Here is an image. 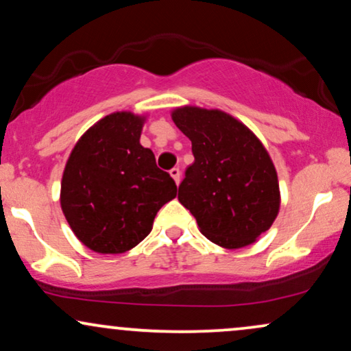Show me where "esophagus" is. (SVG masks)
Here are the masks:
<instances>
[{"label":"esophagus","instance_id":"esophagus-1","mask_svg":"<svg viewBox=\"0 0 351 351\" xmlns=\"http://www.w3.org/2000/svg\"><path fill=\"white\" fill-rule=\"evenodd\" d=\"M170 176L173 180H175V183L176 184H180V181H181V173H180V168H171L170 170Z\"/></svg>","mask_w":351,"mask_h":351}]
</instances>
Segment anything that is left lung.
I'll list each match as a JSON object with an SVG mask.
<instances>
[{
    "mask_svg": "<svg viewBox=\"0 0 351 351\" xmlns=\"http://www.w3.org/2000/svg\"><path fill=\"white\" fill-rule=\"evenodd\" d=\"M171 119L191 141L194 163L178 199L201 234L227 250L255 243L280 213L281 193L273 160L243 122L221 109L181 106Z\"/></svg>",
    "mask_w": 351,
    "mask_h": 351,
    "instance_id": "obj_1",
    "label": "left lung"
}]
</instances>
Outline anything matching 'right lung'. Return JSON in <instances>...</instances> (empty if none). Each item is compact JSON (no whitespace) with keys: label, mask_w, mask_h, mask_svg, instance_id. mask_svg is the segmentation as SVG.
<instances>
[{"label":"right lung","mask_w":351,"mask_h":351,"mask_svg":"<svg viewBox=\"0 0 351 351\" xmlns=\"http://www.w3.org/2000/svg\"><path fill=\"white\" fill-rule=\"evenodd\" d=\"M147 114L104 116L75 143L62 176L60 206L84 247L103 255L129 252L154 227L176 184L141 145Z\"/></svg>","instance_id":"1"}]
</instances>
